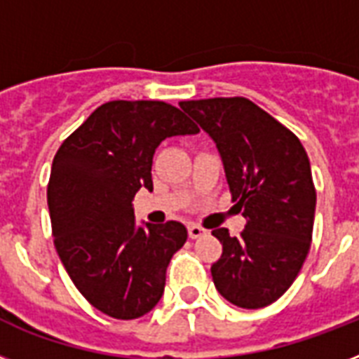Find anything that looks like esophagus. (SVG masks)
<instances>
[{
    "mask_svg": "<svg viewBox=\"0 0 359 359\" xmlns=\"http://www.w3.org/2000/svg\"><path fill=\"white\" fill-rule=\"evenodd\" d=\"M188 235H190L191 240H196V238H201V236L207 235V231L203 229V227H199V225L190 224L188 225Z\"/></svg>",
    "mask_w": 359,
    "mask_h": 359,
    "instance_id": "34e87169",
    "label": "esophagus"
}]
</instances>
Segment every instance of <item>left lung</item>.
I'll return each mask as SVG.
<instances>
[{
  "label": "left lung",
  "instance_id": "obj_1",
  "mask_svg": "<svg viewBox=\"0 0 359 359\" xmlns=\"http://www.w3.org/2000/svg\"><path fill=\"white\" fill-rule=\"evenodd\" d=\"M216 143L233 201L245 218L242 235H212L224 253L210 272L225 300L266 307L285 294L311 245L317 194L306 149L289 128L248 98L179 104Z\"/></svg>",
  "mask_w": 359,
  "mask_h": 359
}]
</instances>
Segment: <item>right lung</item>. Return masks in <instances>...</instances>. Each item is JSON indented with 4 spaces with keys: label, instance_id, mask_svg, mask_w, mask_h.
<instances>
[{
    "label": "right lung",
    "instance_id": "obj_1",
    "mask_svg": "<svg viewBox=\"0 0 359 359\" xmlns=\"http://www.w3.org/2000/svg\"><path fill=\"white\" fill-rule=\"evenodd\" d=\"M160 100H111L53 158L48 208L53 244L72 283L108 317L132 320L156 306L165 270L188 238L180 222L135 224L134 196L152 190V156L165 137L197 134Z\"/></svg>",
    "mask_w": 359,
    "mask_h": 359
}]
</instances>
